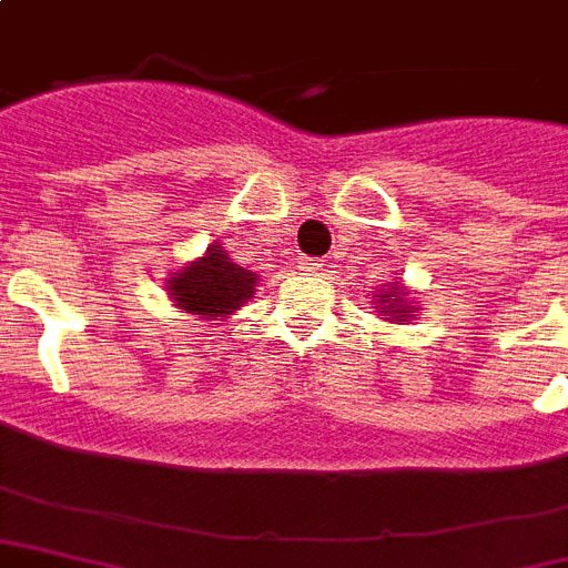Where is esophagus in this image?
Listing matches in <instances>:
<instances>
[{
    "mask_svg": "<svg viewBox=\"0 0 568 568\" xmlns=\"http://www.w3.org/2000/svg\"><path fill=\"white\" fill-rule=\"evenodd\" d=\"M324 265H327L324 258H301V267L303 271H310V274H321V271H324Z\"/></svg>",
    "mask_w": 568,
    "mask_h": 568,
    "instance_id": "esophagus-1",
    "label": "esophagus"
}]
</instances>
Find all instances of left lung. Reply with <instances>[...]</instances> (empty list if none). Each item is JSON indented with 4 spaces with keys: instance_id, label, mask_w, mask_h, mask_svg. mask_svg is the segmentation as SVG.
I'll return each instance as SVG.
<instances>
[{
    "instance_id": "8db88e82",
    "label": "left lung",
    "mask_w": 568,
    "mask_h": 568,
    "mask_svg": "<svg viewBox=\"0 0 568 568\" xmlns=\"http://www.w3.org/2000/svg\"><path fill=\"white\" fill-rule=\"evenodd\" d=\"M415 301H409V288L404 283H392L383 292H374V310L383 315V321L388 324H397V321H413L418 306H413Z\"/></svg>"
}]
</instances>
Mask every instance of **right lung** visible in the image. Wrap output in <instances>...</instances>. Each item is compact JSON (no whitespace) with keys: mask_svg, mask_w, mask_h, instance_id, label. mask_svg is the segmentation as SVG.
<instances>
[{"mask_svg":"<svg viewBox=\"0 0 568 568\" xmlns=\"http://www.w3.org/2000/svg\"><path fill=\"white\" fill-rule=\"evenodd\" d=\"M256 283L258 276L235 265L221 241H214L203 256L168 276V294L176 310L205 321H223L256 294Z\"/></svg>","mask_w":568,"mask_h":568,"instance_id":"right-lung-1","label":"right lung"}]
</instances>
